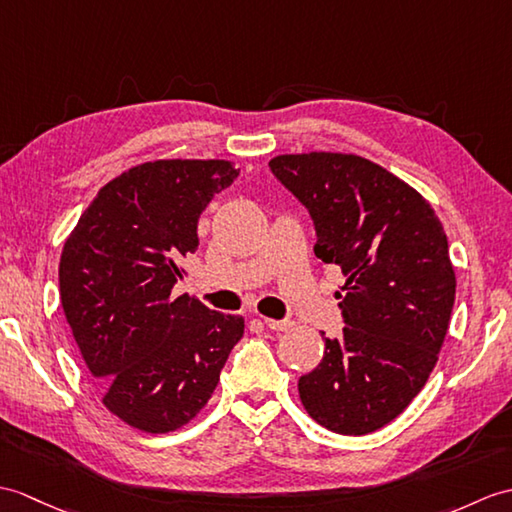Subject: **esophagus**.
I'll list each match as a JSON object with an SVG mask.
<instances>
[{
	"label": "esophagus",
	"instance_id": "1",
	"mask_svg": "<svg viewBox=\"0 0 512 512\" xmlns=\"http://www.w3.org/2000/svg\"><path fill=\"white\" fill-rule=\"evenodd\" d=\"M264 325L268 329H275V331H283V329H290L292 327L290 320H275V318H264Z\"/></svg>",
	"mask_w": 512,
	"mask_h": 512
}]
</instances>
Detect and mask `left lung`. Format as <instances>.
Instances as JSON below:
<instances>
[{"mask_svg":"<svg viewBox=\"0 0 512 512\" xmlns=\"http://www.w3.org/2000/svg\"><path fill=\"white\" fill-rule=\"evenodd\" d=\"M268 165L310 213L316 257L347 279L342 334H323L301 401L331 432L371 434L419 395L443 347L456 296L443 224L419 192L355 154H281Z\"/></svg>","mask_w":512,"mask_h":512,"instance_id":"obj_1","label":"left lung"}]
</instances>
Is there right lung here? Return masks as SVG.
Masks as SVG:
<instances>
[{"label":"right lung","instance_id":"right-lung-1","mask_svg":"<svg viewBox=\"0 0 512 512\" xmlns=\"http://www.w3.org/2000/svg\"><path fill=\"white\" fill-rule=\"evenodd\" d=\"M237 174L231 161L141 163L100 189L65 242L69 329L104 406L141 432L192 421L244 334L242 316L172 294L202 211Z\"/></svg>","mask_w":512,"mask_h":512}]
</instances>
